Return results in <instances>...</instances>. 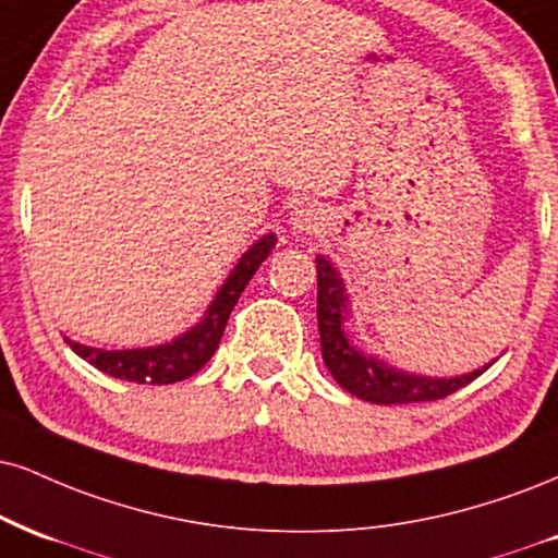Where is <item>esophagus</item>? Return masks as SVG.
<instances>
[{
	"label": "esophagus",
	"instance_id": "1",
	"mask_svg": "<svg viewBox=\"0 0 558 558\" xmlns=\"http://www.w3.org/2000/svg\"><path fill=\"white\" fill-rule=\"evenodd\" d=\"M322 220H325L322 207L314 203H299L291 210V228L296 233H314L322 226Z\"/></svg>",
	"mask_w": 558,
	"mask_h": 558
}]
</instances>
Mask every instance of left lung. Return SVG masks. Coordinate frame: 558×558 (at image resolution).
<instances>
[{
	"label": "left lung",
	"instance_id": "obj_1",
	"mask_svg": "<svg viewBox=\"0 0 558 558\" xmlns=\"http://www.w3.org/2000/svg\"><path fill=\"white\" fill-rule=\"evenodd\" d=\"M348 317V293L343 278L335 270L327 257H317V322H319V343L325 366L340 387L355 395V398L377 402V405H408V402L441 400L447 395L458 392L460 387L471 385L475 377L486 372L475 368L462 377H421L395 368L385 361L374 359L351 343L345 335L343 322Z\"/></svg>",
	"mask_w": 558,
	"mask_h": 558
}]
</instances>
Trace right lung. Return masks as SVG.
Masks as SVG:
<instances>
[{"label":"right lung","mask_w":558,"mask_h":558,"mask_svg":"<svg viewBox=\"0 0 558 558\" xmlns=\"http://www.w3.org/2000/svg\"><path fill=\"white\" fill-rule=\"evenodd\" d=\"M275 241H278L275 233H265L259 241H254L244 257L236 262V267L228 275L226 283L220 286V291L215 293L203 319L186 332H181L179 338H173L171 343L132 348V351H104V348H90L64 338L66 345L80 359H85L87 364L96 366L98 372L109 374L113 379L137 381V385H173V381L192 377L218 351V343L223 338L226 322L231 317L233 306H236V301L244 293L252 275L257 272V267L275 250Z\"/></svg>","instance_id":"obj_1"}]
</instances>
